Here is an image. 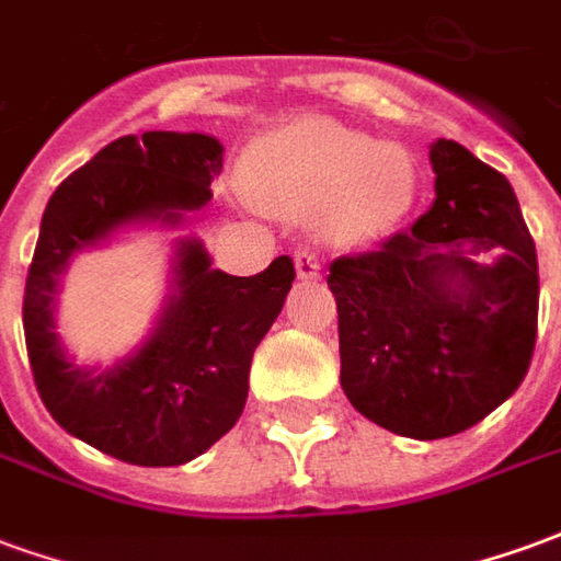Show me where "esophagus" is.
<instances>
[{"instance_id": "1", "label": "esophagus", "mask_w": 561, "mask_h": 561, "mask_svg": "<svg viewBox=\"0 0 561 561\" xmlns=\"http://www.w3.org/2000/svg\"><path fill=\"white\" fill-rule=\"evenodd\" d=\"M294 264H297V276H300V279H316L318 273H321V257H318L316 249H309V245H300V249L294 252Z\"/></svg>"}]
</instances>
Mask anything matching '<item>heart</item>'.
Segmentation results:
<instances>
[{"label":"heart","instance_id":"b5f03b06","mask_svg":"<svg viewBox=\"0 0 561 561\" xmlns=\"http://www.w3.org/2000/svg\"><path fill=\"white\" fill-rule=\"evenodd\" d=\"M245 185L257 207L282 216L318 213L330 237L366 240L412 207L414 168L400 147L328 119H304L249 149Z\"/></svg>","mask_w":561,"mask_h":561}]
</instances>
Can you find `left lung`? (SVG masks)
<instances>
[{
	"label": "left lung",
	"mask_w": 561,
	"mask_h": 561,
	"mask_svg": "<svg viewBox=\"0 0 561 561\" xmlns=\"http://www.w3.org/2000/svg\"><path fill=\"white\" fill-rule=\"evenodd\" d=\"M435 201L373 252L330 264L342 390L390 433H466L519 388L538 333V255L502 173L457 140L430 149ZM493 254V265L480 257Z\"/></svg>",
	"instance_id": "8db88e82"
}]
</instances>
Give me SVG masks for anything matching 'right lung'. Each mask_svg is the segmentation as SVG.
Instances as JSON below:
<instances>
[{"instance_id": "1", "label": "right lung", "mask_w": 561, "mask_h": 561, "mask_svg": "<svg viewBox=\"0 0 561 561\" xmlns=\"http://www.w3.org/2000/svg\"><path fill=\"white\" fill-rule=\"evenodd\" d=\"M221 144L209 135L144 131L107 144L66 176L44 209L23 333L38 397L66 433L131 466H183L243 414L257 342L291 291L294 261L279 255L257 276L209 267L197 240L176 252V294L138 354L104 373L68 364L54 333L59 273L78 249L128 221L176 225L213 197Z\"/></svg>"}]
</instances>
